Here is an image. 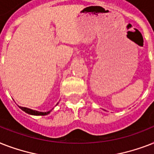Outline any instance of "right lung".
<instances>
[{
    "instance_id": "1",
    "label": "right lung",
    "mask_w": 154,
    "mask_h": 154,
    "mask_svg": "<svg viewBox=\"0 0 154 154\" xmlns=\"http://www.w3.org/2000/svg\"><path fill=\"white\" fill-rule=\"evenodd\" d=\"M23 111H25V112H27L29 114H31V115H42V116H44V115H47L48 113H49L50 111L49 112H38V111H36V110H32V109H28V108H25V107H20Z\"/></svg>"
}]
</instances>
